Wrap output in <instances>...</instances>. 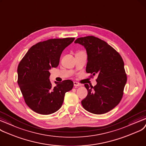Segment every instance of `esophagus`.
<instances>
[{"mask_svg":"<svg viewBox=\"0 0 146 146\" xmlns=\"http://www.w3.org/2000/svg\"><path fill=\"white\" fill-rule=\"evenodd\" d=\"M74 86H76V87H81V86H82V85L81 84H80V83H78V82H76V81H75V82H74Z\"/></svg>","mask_w":146,"mask_h":146,"instance_id":"esophagus-1","label":"esophagus"}]
</instances>
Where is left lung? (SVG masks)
I'll return each instance as SVG.
<instances>
[{
    "label": "left lung",
    "instance_id": "obj_1",
    "mask_svg": "<svg viewBox=\"0 0 146 146\" xmlns=\"http://www.w3.org/2000/svg\"><path fill=\"white\" fill-rule=\"evenodd\" d=\"M74 43L86 48V72L98 75L94 87L84 85L88 94L81 101L82 105L94 114L107 113L118 105L122 98L127 80L123 59L106 41L94 36L78 38Z\"/></svg>",
    "mask_w": 146,
    "mask_h": 146
}]
</instances>
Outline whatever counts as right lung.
I'll use <instances>...</instances> for the list:
<instances>
[{"label": "right lung", "mask_w": 146, "mask_h": 146, "mask_svg": "<svg viewBox=\"0 0 146 146\" xmlns=\"http://www.w3.org/2000/svg\"><path fill=\"white\" fill-rule=\"evenodd\" d=\"M75 38H54L33 46L18 66V84L24 100L31 110L41 115L56 112L62 106L66 92L73 88L69 80L54 81L53 87L49 77L52 68L59 64L60 55Z\"/></svg>", "instance_id": "1"}]
</instances>
